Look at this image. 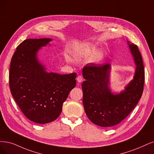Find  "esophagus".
Segmentation results:
<instances>
[{
    "label": "esophagus",
    "mask_w": 154,
    "mask_h": 154,
    "mask_svg": "<svg viewBox=\"0 0 154 154\" xmlns=\"http://www.w3.org/2000/svg\"><path fill=\"white\" fill-rule=\"evenodd\" d=\"M82 79H83V78L81 75H79L77 77V81H78V82H81L82 81Z\"/></svg>",
    "instance_id": "obj_1"
}]
</instances>
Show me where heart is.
Masks as SVG:
<instances>
[{
	"instance_id": "heart-1",
	"label": "heart",
	"mask_w": 154,
	"mask_h": 154,
	"mask_svg": "<svg viewBox=\"0 0 154 154\" xmlns=\"http://www.w3.org/2000/svg\"><path fill=\"white\" fill-rule=\"evenodd\" d=\"M96 51V49L93 45H85L82 49H80L79 52V56L82 58H86V57H89L91 56ZM101 58V55L100 54H96L95 56V58L96 60H99Z\"/></svg>"
}]
</instances>
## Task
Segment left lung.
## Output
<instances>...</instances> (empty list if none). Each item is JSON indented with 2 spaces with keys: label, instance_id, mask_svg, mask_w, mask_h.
I'll use <instances>...</instances> for the list:
<instances>
[{
  "label": "left lung",
  "instance_id": "1",
  "mask_svg": "<svg viewBox=\"0 0 154 154\" xmlns=\"http://www.w3.org/2000/svg\"><path fill=\"white\" fill-rule=\"evenodd\" d=\"M136 65L133 80L119 94L112 93L109 83L110 65L85 66L82 84L84 110L89 120L101 127H111L120 123L134 109L143 91L144 66L136 45L129 44Z\"/></svg>",
  "mask_w": 154,
  "mask_h": 154
}]
</instances>
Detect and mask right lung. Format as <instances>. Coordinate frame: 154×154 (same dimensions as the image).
I'll list each match as a JSON object with an SVG mask.
<instances>
[{"instance_id": "right-lung-1", "label": "right lung", "mask_w": 154, "mask_h": 154, "mask_svg": "<svg viewBox=\"0 0 154 154\" xmlns=\"http://www.w3.org/2000/svg\"><path fill=\"white\" fill-rule=\"evenodd\" d=\"M51 41L25 40L16 48L10 65L13 97L23 114L38 124L51 122L60 116L63 103L76 85V73H48L37 60V51Z\"/></svg>"}]
</instances>
